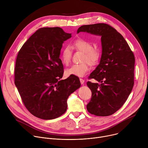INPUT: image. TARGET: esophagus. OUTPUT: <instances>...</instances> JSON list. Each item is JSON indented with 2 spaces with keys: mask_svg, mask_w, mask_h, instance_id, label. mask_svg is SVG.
<instances>
[{
  "mask_svg": "<svg viewBox=\"0 0 148 148\" xmlns=\"http://www.w3.org/2000/svg\"><path fill=\"white\" fill-rule=\"evenodd\" d=\"M79 81H80V82H81V84H83L84 83V79H82V78H79Z\"/></svg>",
  "mask_w": 148,
  "mask_h": 148,
  "instance_id": "1",
  "label": "esophagus"
}]
</instances>
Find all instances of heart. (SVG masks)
I'll list each match as a JSON object with an SVG mask.
<instances>
[{"label":"heart","mask_w":148,"mask_h":148,"mask_svg":"<svg viewBox=\"0 0 148 148\" xmlns=\"http://www.w3.org/2000/svg\"><path fill=\"white\" fill-rule=\"evenodd\" d=\"M73 45L75 49L83 53L84 55L81 60L83 62L72 66L66 70V74L68 76L82 77L90 70V67L87 62H88L90 65L95 64L99 59L100 53L98 50L92 48V45L90 42L82 38L75 40ZM71 57L70 49L68 46L63 48L61 54V60L63 64L68 66L71 61Z\"/></svg>","instance_id":"obj_1"}]
</instances>
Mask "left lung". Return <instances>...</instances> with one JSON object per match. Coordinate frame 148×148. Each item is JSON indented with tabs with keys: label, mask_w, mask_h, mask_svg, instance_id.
Masks as SVG:
<instances>
[{
	"label": "left lung",
	"mask_w": 148,
	"mask_h": 148,
	"mask_svg": "<svg viewBox=\"0 0 148 148\" xmlns=\"http://www.w3.org/2000/svg\"><path fill=\"white\" fill-rule=\"evenodd\" d=\"M86 32L101 37L102 54L99 64L91 73L87 84L92 96L88 111L96 116L114 114L125 102L134 84L135 57L127 42L115 29L105 23L84 25L77 33Z\"/></svg>",
	"instance_id": "left-lung-1"
}]
</instances>
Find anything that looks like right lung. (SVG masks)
Wrapping results in <instances>:
<instances>
[{
  "mask_svg": "<svg viewBox=\"0 0 148 148\" xmlns=\"http://www.w3.org/2000/svg\"><path fill=\"white\" fill-rule=\"evenodd\" d=\"M71 37L61 28L42 27L20 50L14 69V83L27 110L45 120L66 111L69 97L79 88V78L61 79L64 68L60 58L64 41Z\"/></svg>",
  "mask_w": 148,
  "mask_h": 148,
  "instance_id": "1",
  "label": "right lung"
}]
</instances>
